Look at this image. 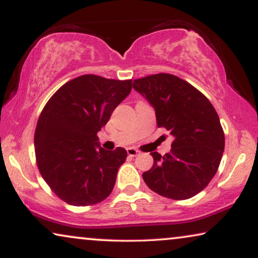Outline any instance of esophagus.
Segmentation results:
<instances>
[{
    "label": "esophagus",
    "mask_w": 258,
    "mask_h": 258,
    "mask_svg": "<svg viewBox=\"0 0 258 258\" xmlns=\"http://www.w3.org/2000/svg\"><path fill=\"white\" fill-rule=\"evenodd\" d=\"M126 153H128L130 157H135L137 155H140V151L137 149H134V148H128V149H126Z\"/></svg>",
    "instance_id": "obj_1"
}]
</instances>
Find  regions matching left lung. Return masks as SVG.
Wrapping results in <instances>:
<instances>
[{"mask_svg": "<svg viewBox=\"0 0 258 258\" xmlns=\"http://www.w3.org/2000/svg\"><path fill=\"white\" fill-rule=\"evenodd\" d=\"M156 114L158 128L174 136L170 153H150L154 164L143 172L146 184L158 195L188 200L209 184L224 151V133L210 101L195 87L171 75L155 74L134 80Z\"/></svg>", "mask_w": 258, "mask_h": 258, "instance_id": "left-lung-1", "label": "left lung"}]
</instances>
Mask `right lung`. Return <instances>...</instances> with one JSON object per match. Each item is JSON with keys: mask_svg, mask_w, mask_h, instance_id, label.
<instances>
[{"mask_svg": "<svg viewBox=\"0 0 258 258\" xmlns=\"http://www.w3.org/2000/svg\"><path fill=\"white\" fill-rule=\"evenodd\" d=\"M130 91L132 80L82 75L63 84L44 105L34 137L36 163L62 201L86 207L111 194L126 151L103 149L97 133Z\"/></svg>", "mask_w": 258, "mask_h": 258, "instance_id": "add662e5", "label": "right lung"}]
</instances>
